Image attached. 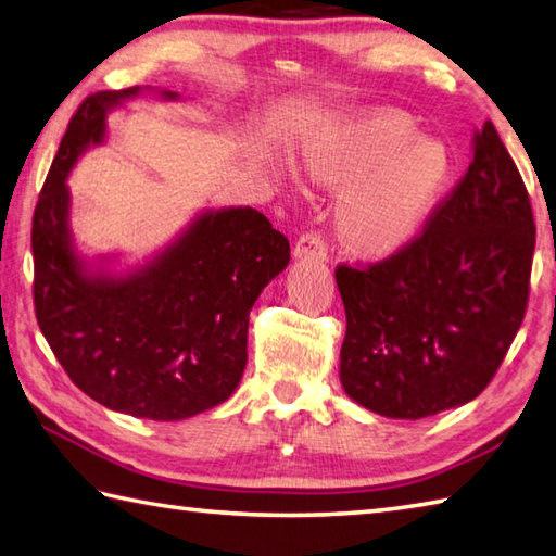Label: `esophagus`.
I'll list each match as a JSON object with an SVG mask.
<instances>
[{"label": "esophagus", "mask_w": 556, "mask_h": 556, "mask_svg": "<svg viewBox=\"0 0 556 556\" xmlns=\"http://www.w3.org/2000/svg\"><path fill=\"white\" fill-rule=\"evenodd\" d=\"M293 255L299 260H325L327 257V243L320 231H305L299 236L296 245H293Z\"/></svg>", "instance_id": "obj_1"}]
</instances>
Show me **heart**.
<instances>
[{
  "instance_id": "1",
  "label": "heart",
  "mask_w": 556,
  "mask_h": 556,
  "mask_svg": "<svg viewBox=\"0 0 556 556\" xmlns=\"http://www.w3.org/2000/svg\"><path fill=\"white\" fill-rule=\"evenodd\" d=\"M308 179L341 188L337 236L356 257H387L404 248L430 217L452 176L440 140L396 110H375L323 128L303 148Z\"/></svg>"
}]
</instances>
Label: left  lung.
<instances>
[{
	"instance_id": "obj_1",
	"label": "left lung",
	"mask_w": 556,
	"mask_h": 556,
	"mask_svg": "<svg viewBox=\"0 0 556 556\" xmlns=\"http://www.w3.org/2000/svg\"><path fill=\"white\" fill-rule=\"evenodd\" d=\"M535 219L492 122L420 233L370 265H337L346 311L341 384L387 418L418 420L485 389L521 327Z\"/></svg>"
}]
</instances>
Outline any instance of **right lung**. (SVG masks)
Wrapping results in <instances>:
<instances>
[{"mask_svg":"<svg viewBox=\"0 0 556 556\" xmlns=\"http://www.w3.org/2000/svg\"><path fill=\"white\" fill-rule=\"evenodd\" d=\"M78 104L33 212V303L40 332L83 394L112 410L181 420L231 396L248 361V313L289 265V239L253 207L205 212L128 277H88L66 227V174L104 136L112 104ZM174 98V92H164Z\"/></svg>","mask_w":556,"mask_h":556,"instance_id":"add662e5","label":"right lung"}]
</instances>
